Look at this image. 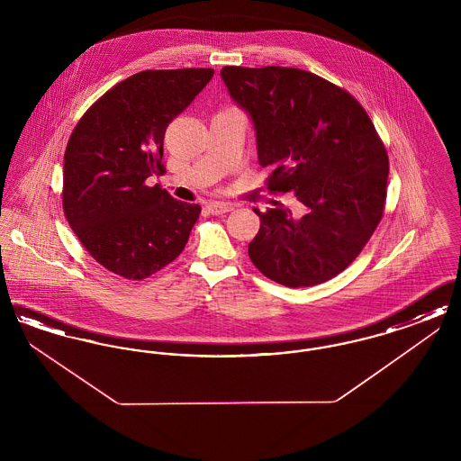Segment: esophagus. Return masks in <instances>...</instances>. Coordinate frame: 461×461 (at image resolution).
Returning a JSON list of instances; mask_svg holds the SVG:
<instances>
[{
	"label": "esophagus",
	"mask_w": 461,
	"mask_h": 461,
	"mask_svg": "<svg viewBox=\"0 0 461 461\" xmlns=\"http://www.w3.org/2000/svg\"><path fill=\"white\" fill-rule=\"evenodd\" d=\"M207 211L214 216H220V214H226L233 209V203H228V202H209L207 205Z\"/></svg>",
	"instance_id": "1"
}]
</instances>
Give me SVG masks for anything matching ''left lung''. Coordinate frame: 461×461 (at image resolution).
Returning <instances> with one entry per match:
<instances>
[{
    "instance_id": "left-lung-1",
    "label": "left lung",
    "mask_w": 461,
    "mask_h": 461,
    "mask_svg": "<svg viewBox=\"0 0 461 461\" xmlns=\"http://www.w3.org/2000/svg\"><path fill=\"white\" fill-rule=\"evenodd\" d=\"M231 98L256 130L266 188L297 198L254 212V266L280 285L312 286L342 273L384 216L389 157L372 119L346 89L292 67H222Z\"/></svg>"
}]
</instances>
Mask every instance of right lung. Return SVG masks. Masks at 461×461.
Masks as SVG:
<instances>
[{
    "label": "right lung",
    "instance_id": "right-lung-1",
    "mask_svg": "<svg viewBox=\"0 0 461 461\" xmlns=\"http://www.w3.org/2000/svg\"><path fill=\"white\" fill-rule=\"evenodd\" d=\"M212 76V68L138 72L100 96L68 138L67 221L89 256L126 280L173 263L197 222L198 203L179 202L147 179L166 173V130Z\"/></svg>",
    "mask_w": 461,
    "mask_h": 461
}]
</instances>
